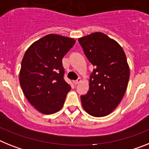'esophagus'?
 I'll return each mask as SVG.
<instances>
[{
    "label": "esophagus",
    "mask_w": 149,
    "mask_h": 149,
    "mask_svg": "<svg viewBox=\"0 0 149 149\" xmlns=\"http://www.w3.org/2000/svg\"><path fill=\"white\" fill-rule=\"evenodd\" d=\"M81 82V77H78V78L74 81V84H80Z\"/></svg>",
    "instance_id": "34e87169"
}]
</instances>
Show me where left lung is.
<instances>
[{
  "label": "left lung",
  "instance_id": "8db88e82",
  "mask_svg": "<svg viewBox=\"0 0 149 149\" xmlns=\"http://www.w3.org/2000/svg\"><path fill=\"white\" fill-rule=\"evenodd\" d=\"M78 41L94 66L89 91L81 96L82 105L92 116H106L119 105L127 87V57L118 42L102 32L82 37Z\"/></svg>",
  "mask_w": 149,
  "mask_h": 149
}]
</instances>
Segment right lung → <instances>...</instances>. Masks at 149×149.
<instances>
[{"label":"right lung","instance_id":"add662e5","mask_svg":"<svg viewBox=\"0 0 149 149\" xmlns=\"http://www.w3.org/2000/svg\"><path fill=\"white\" fill-rule=\"evenodd\" d=\"M74 44L73 38L50 34L31 44L24 55L20 86L29 102L43 114L59 111L71 90L64 80L62 59Z\"/></svg>","mask_w":149,"mask_h":149}]
</instances>
